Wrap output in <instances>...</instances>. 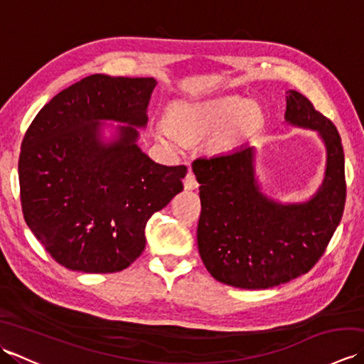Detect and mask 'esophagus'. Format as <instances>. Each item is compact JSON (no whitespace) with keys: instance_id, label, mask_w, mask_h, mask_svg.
Masks as SVG:
<instances>
[{"instance_id":"34e87169","label":"esophagus","mask_w":364,"mask_h":364,"mask_svg":"<svg viewBox=\"0 0 364 364\" xmlns=\"http://www.w3.org/2000/svg\"><path fill=\"white\" fill-rule=\"evenodd\" d=\"M183 184H184V189H188V191H192V189H197L198 188V183L196 180V175L192 173V170H189L188 175L184 176Z\"/></svg>"}]
</instances>
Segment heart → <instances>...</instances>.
Here are the masks:
<instances>
[{
	"mask_svg": "<svg viewBox=\"0 0 364 364\" xmlns=\"http://www.w3.org/2000/svg\"><path fill=\"white\" fill-rule=\"evenodd\" d=\"M172 125L166 119L153 123V134L162 144L175 145L180 137L189 142L210 136L214 151L233 150L261 128L264 115L258 103L239 95L210 98L205 102L178 103L170 112Z\"/></svg>",
	"mask_w": 364,
	"mask_h": 364,
	"instance_id": "obj_1",
	"label": "heart"
}]
</instances>
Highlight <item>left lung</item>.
Instances as JSON below:
<instances>
[{"mask_svg": "<svg viewBox=\"0 0 364 364\" xmlns=\"http://www.w3.org/2000/svg\"><path fill=\"white\" fill-rule=\"evenodd\" d=\"M284 119L313 129L327 150L326 176L306 202L282 203L262 194L255 149L192 162L200 183L198 253L215 280L242 289H267L306 274L326 252L346 203L344 151L338 129L296 90Z\"/></svg>", "mask_w": 364, "mask_h": 364, "instance_id": "obj_1", "label": "left lung"}]
</instances>
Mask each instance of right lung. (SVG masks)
Instances as JSON below:
<instances>
[{"label":"right lung","instance_id":"add662e5","mask_svg":"<svg viewBox=\"0 0 364 364\" xmlns=\"http://www.w3.org/2000/svg\"><path fill=\"white\" fill-rule=\"evenodd\" d=\"M156 84L90 75L51 98L23 137V215L67 269H127L145 249L146 222L183 191L188 167L158 164L137 145ZM106 119L124 123L109 143L102 141Z\"/></svg>","mask_w":364,"mask_h":364}]
</instances>
